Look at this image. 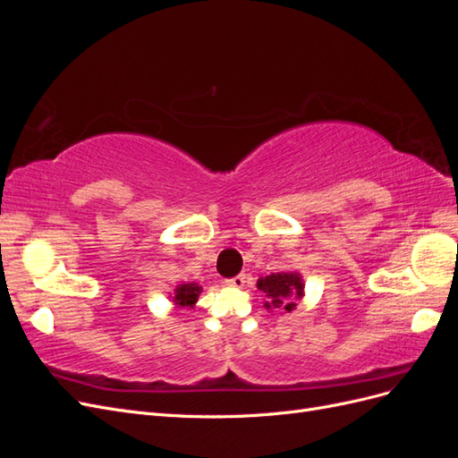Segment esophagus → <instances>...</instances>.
<instances>
[{
	"instance_id": "1",
	"label": "esophagus",
	"mask_w": 458,
	"mask_h": 458,
	"mask_svg": "<svg viewBox=\"0 0 458 458\" xmlns=\"http://www.w3.org/2000/svg\"><path fill=\"white\" fill-rule=\"evenodd\" d=\"M244 283H246V275H237V276H233V279H227L225 281V284L227 286H233V288H242L244 286Z\"/></svg>"
}]
</instances>
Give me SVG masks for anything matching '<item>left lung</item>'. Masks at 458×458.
<instances>
[{
    "label": "left lung",
    "mask_w": 458,
    "mask_h": 458,
    "mask_svg": "<svg viewBox=\"0 0 458 458\" xmlns=\"http://www.w3.org/2000/svg\"><path fill=\"white\" fill-rule=\"evenodd\" d=\"M258 288L266 296L263 308L283 310L284 313H293L298 301L306 296V284L298 271H279L266 276H259Z\"/></svg>",
    "instance_id": "1"
}]
</instances>
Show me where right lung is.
Listing matches in <instances>:
<instances>
[{"label": "right lung", "mask_w": 458, "mask_h": 458, "mask_svg": "<svg viewBox=\"0 0 458 458\" xmlns=\"http://www.w3.org/2000/svg\"><path fill=\"white\" fill-rule=\"evenodd\" d=\"M200 293H202V286H199L197 283H182L175 286L172 301L177 308H195Z\"/></svg>", "instance_id": "right-lung-1"}]
</instances>
